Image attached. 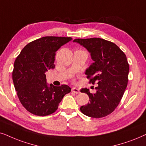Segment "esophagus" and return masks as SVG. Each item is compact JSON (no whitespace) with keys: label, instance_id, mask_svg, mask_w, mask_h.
<instances>
[{"label":"esophagus","instance_id":"34e87169","mask_svg":"<svg viewBox=\"0 0 146 146\" xmlns=\"http://www.w3.org/2000/svg\"><path fill=\"white\" fill-rule=\"evenodd\" d=\"M71 91H72V92L74 93H76V94H78V93H80V91H79V89H77V88H75V87H73V88H72V89H71Z\"/></svg>","mask_w":146,"mask_h":146}]
</instances>
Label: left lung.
Returning a JSON list of instances; mask_svg holds the SVG:
<instances>
[{
	"label": "left lung",
	"mask_w": 146,
	"mask_h": 146,
	"mask_svg": "<svg viewBox=\"0 0 146 146\" xmlns=\"http://www.w3.org/2000/svg\"><path fill=\"white\" fill-rule=\"evenodd\" d=\"M91 53L94 61L86 70L89 83H98L96 93L92 94L87 88L81 92L89 96V102L81 107V111L93 118L110 115L119 105L128 82L129 63L119 46L101 38H76Z\"/></svg>",
	"instance_id": "8db88e82"
}]
</instances>
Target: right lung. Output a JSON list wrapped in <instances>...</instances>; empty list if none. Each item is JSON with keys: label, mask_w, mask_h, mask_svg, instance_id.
<instances>
[{"label": "right lung", "mask_w": 146, "mask_h": 146, "mask_svg": "<svg viewBox=\"0 0 146 146\" xmlns=\"http://www.w3.org/2000/svg\"><path fill=\"white\" fill-rule=\"evenodd\" d=\"M72 39L64 36H44L29 42L17 57L13 80L21 104L31 113L38 116L50 115L59 103L71 92L67 85L47 86L45 72L55 68L56 52Z\"/></svg>", "instance_id": "right-lung-1"}]
</instances>
